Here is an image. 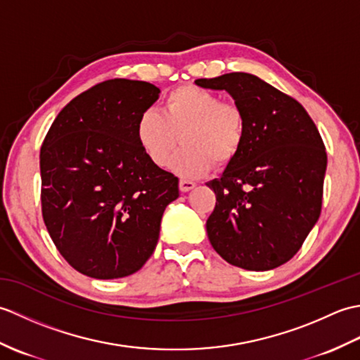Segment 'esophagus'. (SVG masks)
Segmentation results:
<instances>
[{"instance_id": "1", "label": "esophagus", "mask_w": 360, "mask_h": 360, "mask_svg": "<svg viewBox=\"0 0 360 360\" xmlns=\"http://www.w3.org/2000/svg\"><path fill=\"white\" fill-rule=\"evenodd\" d=\"M195 186H196V184H195L193 181H188V179H184V178L179 179V188H181V192H188V190H192Z\"/></svg>"}]
</instances>
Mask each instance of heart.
<instances>
[{
	"mask_svg": "<svg viewBox=\"0 0 360 360\" xmlns=\"http://www.w3.org/2000/svg\"><path fill=\"white\" fill-rule=\"evenodd\" d=\"M246 133L243 110L219 94L196 86H179L162 101L160 112L143 111L136 136L153 164L164 167L182 141L186 145L173 168L186 176H201L212 162L224 165L238 155Z\"/></svg>",
	"mask_w": 360,
	"mask_h": 360,
	"instance_id": "b5f03b06",
	"label": "heart"
}]
</instances>
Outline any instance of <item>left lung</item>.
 I'll list each match as a JSON object with an SVG mask.
<instances>
[{
  "instance_id": "left-lung-1",
  "label": "left lung",
  "mask_w": 360,
  "mask_h": 360,
  "mask_svg": "<svg viewBox=\"0 0 360 360\" xmlns=\"http://www.w3.org/2000/svg\"><path fill=\"white\" fill-rule=\"evenodd\" d=\"M226 89L246 120L241 148L210 181L215 209L205 223L210 244L227 263L269 271L292 258L322 210L325 145L294 97L246 72L198 79Z\"/></svg>"
}]
</instances>
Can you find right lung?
I'll use <instances>...</instances> for the list:
<instances>
[{
  "label": "right lung",
  "instance_id": "obj_1",
  "mask_svg": "<svg viewBox=\"0 0 360 360\" xmlns=\"http://www.w3.org/2000/svg\"><path fill=\"white\" fill-rule=\"evenodd\" d=\"M158 97L148 82L97 83L58 112L43 141V221L62 257L88 277L139 271L155 252L165 207L179 196L178 178L153 164L136 136L137 119Z\"/></svg>",
  "mask_w": 360,
  "mask_h": 360
}]
</instances>
